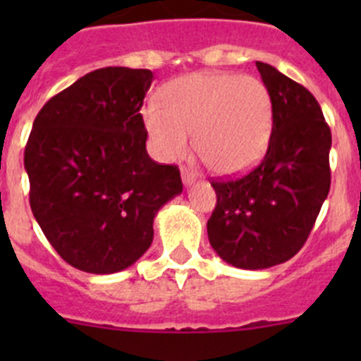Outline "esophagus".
I'll use <instances>...</instances> for the list:
<instances>
[{"label":"esophagus","instance_id":"34e87169","mask_svg":"<svg viewBox=\"0 0 361 361\" xmlns=\"http://www.w3.org/2000/svg\"><path fill=\"white\" fill-rule=\"evenodd\" d=\"M181 180H183V183L188 187V185L195 183V180H197V174H195L194 171L187 169V167H181Z\"/></svg>","mask_w":361,"mask_h":361}]
</instances>
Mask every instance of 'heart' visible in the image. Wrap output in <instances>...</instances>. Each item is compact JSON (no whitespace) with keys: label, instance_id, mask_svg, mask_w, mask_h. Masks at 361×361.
<instances>
[{"label":"heart","instance_id":"b5f03b06","mask_svg":"<svg viewBox=\"0 0 361 361\" xmlns=\"http://www.w3.org/2000/svg\"><path fill=\"white\" fill-rule=\"evenodd\" d=\"M159 103L145 106L143 126L160 160L183 157L190 133L195 152L221 176L246 173L267 150L274 106L265 83L255 76L190 73L166 83Z\"/></svg>","mask_w":361,"mask_h":361}]
</instances>
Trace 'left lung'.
<instances>
[{
	"label": "left lung",
	"instance_id": "8db88e82",
	"mask_svg": "<svg viewBox=\"0 0 361 361\" xmlns=\"http://www.w3.org/2000/svg\"><path fill=\"white\" fill-rule=\"evenodd\" d=\"M274 106L267 154L241 178L213 180L207 238L227 264L267 269L290 260L311 234L330 190L332 133L316 97L257 61Z\"/></svg>",
	"mask_w": 361,
	"mask_h": 361
}]
</instances>
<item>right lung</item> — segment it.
Returning <instances> with one entry per match:
<instances>
[{
    "label": "right lung",
    "mask_w": 361,
    "mask_h": 361,
    "mask_svg": "<svg viewBox=\"0 0 361 361\" xmlns=\"http://www.w3.org/2000/svg\"><path fill=\"white\" fill-rule=\"evenodd\" d=\"M150 69L87 73L36 115L24 152L29 204L43 234L69 265L113 274L154 241V218L181 194L178 166L147 152L140 110Z\"/></svg>",
    "instance_id": "right-lung-1"
}]
</instances>
